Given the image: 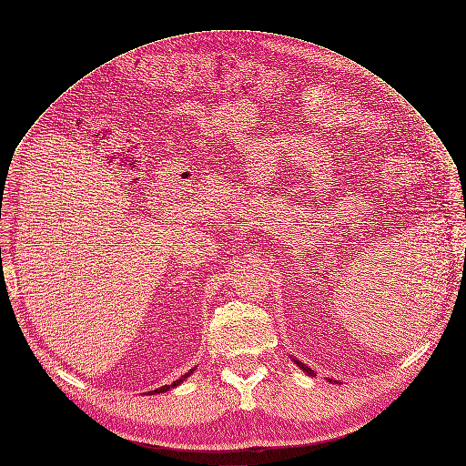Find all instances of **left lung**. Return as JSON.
<instances>
[{"label":"left lung","instance_id":"left-lung-1","mask_svg":"<svg viewBox=\"0 0 466 466\" xmlns=\"http://www.w3.org/2000/svg\"><path fill=\"white\" fill-rule=\"evenodd\" d=\"M295 361H297V360H295ZM297 366H299V368H300L302 371H307L309 375H312V377H314V371H312L310 368H307V366H305V363H300V361H297Z\"/></svg>","mask_w":466,"mask_h":466}]
</instances>
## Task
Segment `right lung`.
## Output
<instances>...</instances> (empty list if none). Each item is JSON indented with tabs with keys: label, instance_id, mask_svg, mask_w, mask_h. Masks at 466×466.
<instances>
[{
	"label": "right lung",
	"instance_id": "add662e5",
	"mask_svg": "<svg viewBox=\"0 0 466 466\" xmlns=\"http://www.w3.org/2000/svg\"><path fill=\"white\" fill-rule=\"evenodd\" d=\"M192 371H194V370H192ZM192 371L185 373V375H183V377H180L178 380H173L171 384H164V387H159V389H156L154 392H157V394H159V392H166V390H169V389H175V387H177V384H178V382H183V380H185V379H187V377H188V375H190Z\"/></svg>",
	"mask_w": 466,
	"mask_h": 466
}]
</instances>
